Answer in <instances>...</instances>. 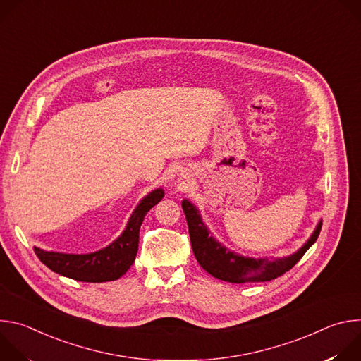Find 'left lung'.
<instances>
[{
  "label": "left lung",
  "instance_id": "obj_1",
  "mask_svg": "<svg viewBox=\"0 0 361 361\" xmlns=\"http://www.w3.org/2000/svg\"><path fill=\"white\" fill-rule=\"evenodd\" d=\"M181 205L188 224L191 247L198 264L213 277L235 284L263 283L283 276L286 271L293 269L304 252L316 243L322 230L320 221L307 243L287 257H281V259H274V257L273 259H252V257H244L227 250L213 235H210L207 226L204 224L192 202L183 200Z\"/></svg>",
  "mask_w": 361,
  "mask_h": 361
}]
</instances>
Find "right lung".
Wrapping results in <instances>:
<instances>
[{"mask_svg": "<svg viewBox=\"0 0 361 361\" xmlns=\"http://www.w3.org/2000/svg\"><path fill=\"white\" fill-rule=\"evenodd\" d=\"M164 190L157 188L147 194L133 212L123 234L110 245L90 254H66L45 251L34 247L42 264L64 277L85 281L104 283L120 279L133 266L138 251V234L145 214L160 202Z\"/></svg>", "mask_w": 361, "mask_h": 361, "instance_id": "add662e5", "label": "right lung"}]
</instances>
